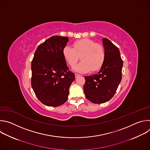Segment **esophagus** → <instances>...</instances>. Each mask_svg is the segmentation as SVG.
<instances>
[{
  "mask_svg": "<svg viewBox=\"0 0 150 150\" xmlns=\"http://www.w3.org/2000/svg\"><path fill=\"white\" fill-rule=\"evenodd\" d=\"M75 77L76 78V77H78V76H79L80 75H79V74H75Z\"/></svg>",
  "mask_w": 150,
  "mask_h": 150,
  "instance_id": "obj_1",
  "label": "esophagus"
}]
</instances>
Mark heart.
Returning <instances> with one entry per match:
<instances>
[{
    "label": "heart",
    "mask_w": 150,
    "mask_h": 150,
    "mask_svg": "<svg viewBox=\"0 0 150 150\" xmlns=\"http://www.w3.org/2000/svg\"><path fill=\"white\" fill-rule=\"evenodd\" d=\"M74 49L65 46L62 50L64 59L71 67H74L78 60L81 62L75 69L80 72H87L91 70L96 71L103 65L105 53L103 47L92 40L84 38L75 41Z\"/></svg>",
    "instance_id": "obj_1"
}]
</instances>
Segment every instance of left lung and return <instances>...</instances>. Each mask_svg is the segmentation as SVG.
I'll list each match as a JSON object with an SVG mask.
<instances>
[{"label": "left lung", "mask_w": 150, "mask_h": 150, "mask_svg": "<svg viewBox=\"0 0 150 150\" xmlns=\"http://www.w3.org/2000/svg\"><path fill=\"white\" fill-rule=\"evenodd\" d=\"M105 53L101 69L96 74L85 76L83 91L91 102L101 104L115 95L122 79L123 60L118 47L107 38H103Z\"/></svg>", "instance_id": "1"}]
</instances>
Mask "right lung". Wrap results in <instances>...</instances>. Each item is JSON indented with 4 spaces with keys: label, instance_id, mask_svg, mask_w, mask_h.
Instances as JSON below:
<instances>
[{
    "label": "right lung",
    "instance_id": "right-lung-1",
    "mask_svg": "<svg viewBox=\"0 0 150 150\" xmlns=\"http://www.w3.org/2000/svg\"><path fill=\"white\" fill-rule=\"evenodd\" d=\"M68 40L67 37H51L38 46L31 62V87L38 99L47 106L65 103L75 78L62 53Z\"/></svg>",
    "mask_w": 150,
    "mask_h": 150
}]
</instances>
